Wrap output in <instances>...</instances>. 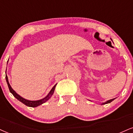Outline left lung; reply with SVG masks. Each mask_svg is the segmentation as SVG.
Segmentation results:
<instances>
[{
	"label": "left lung",
	"instance_id": "8db88e82",
	"mask_svg": "<svg viewBox=\"0 0 133 133\" xmlns=\"http://www.w3.org/2000/svg\"><path fill=\"white\" fill-rule=\"evenodd\" d=\"M111 41H112V39H111ZM115 98H113V99H111V100H108V101H107V102H104V103H101V105H105V104H107V103H110V102H111L113 101V100H114Z\"/></svg>",
	"mask_w": 133,
	"mask_h": 133
}]
</instances>
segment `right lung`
Segmentation results:
<instances>
[{"label":"right lung","instance_id":"add662e5","mask_svg":"<svg viewBox=\"0 0 133 133\" xmlns=\"http://www.w3.org/2000/svg\"><path fill=\"white\" fill-rule=\"evenodd\" d=\"M6 71H7V69H6ZM5 74H6V72H5ZM5 79H6V81H7L8 87H9V90H10V93H12V95H14V97H15V98L17 99V100H18L19 101L22 102V103L25 104V105H26V106L30 107H36L39 106V105H42L43 103H45L46 101H48V100L51 97H52V95H53L54 90H55V87L57 85V84H56L52 88V89H51V90H50V92H49V94H48V95H46L44 98L40 99V100H33V101H32V100H26V99L23 98V97H21L20 95H19L17 93H16L15 91L12 89L10 84H9V79H8V77L7 76V74H6V75H5Z\"/></svg>","mask_w":133,"mask_h":133}]
</instances>
